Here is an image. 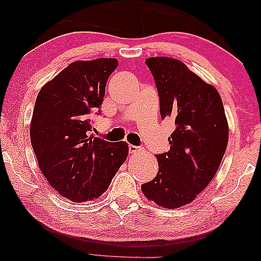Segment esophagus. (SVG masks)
Segmentation results:
<instances>
[{
    "mask_svg": "<svg viewBox=\"0 0 261 261\" xmlns=\"http://www.w3.org/2000/svg\"><path fill=\"white\" fill-rule=\"evenodd\" d=\"M128 149H129V153H136L138 151H140V148L133 146V144H129V146H128Z\"/></svg>",
    "mask_w": 261,
    "mask_h": 261,
    "instance_id": "34e87169",
    "label": "esophagus"
}]
</instances>
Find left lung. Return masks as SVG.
I'll use <instances>...</instances> for the list:
<instances>
[{
  "mask_svg": "<svg viewBox=\"0 0 261 261\" xmlns=\"http://www.w3.org/2000/svg\"><path fill=\"white\" fill-rule=\"evenodd\" d=\"M146 65L155 80L161 117L172 119L176 129L170 150L156 155L157 176L141 189L159 206L178 208L193 201L219 170L229 139L227 118L220 93L185 63L159 57Z\"/></svg>",
  "mask_w": 261,
  "mask_h": 261,
  "instance_id": "1",
  "label": "left lung"
}]
</instances>
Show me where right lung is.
Masks as SVG:
<instances>
[{
    "label": "right lung",
    "instance_id": "1",
    "mask_svg": "<svg viewBox=\"0 0 261 261\" xmlns=\"http://www.w3.org/2000/svg\"><path fill=\"white\" fill-rule=\"evenodd\" d=\"M117 59L70 63L38 93L30 136L49 185L72 202L97 199L126 161L128 144L89 136Z\"/></svg>",
    "mask_w": 261,
    "mask_h": 261
}]
</instances>
